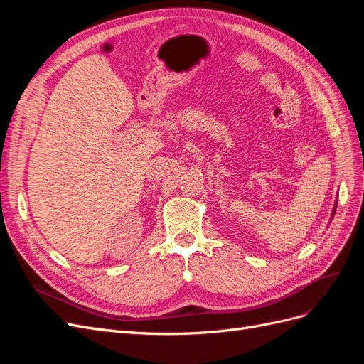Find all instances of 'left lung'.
Listing matches in <instances>:
<instances>
[{"label": "left lung", "instance_id": "1", "mask_svg": "<svg viewBox=\"0 0 364 364\" xmlns=\"http://www.w3.org/2000/svg\"><path fill=\"white\" fill-rule=\"evenodd\" d=\"M336 208H337V200H336V205H334V209H333V214H331V218L334 217V213H336Z\"/></svg>", "mask_w": 364, "mask_h": 364}]
</instances>
